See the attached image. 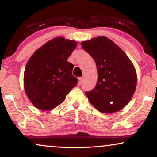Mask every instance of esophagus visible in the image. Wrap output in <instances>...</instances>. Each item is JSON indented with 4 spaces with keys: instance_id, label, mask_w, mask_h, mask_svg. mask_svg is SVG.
I'll return each instance as SVG.
<instances>
[{
    "instance_id": "esophagus-1",
    "label": "esophagus",
    "mask_w": 157,
    "mask_h": 157,
    "mask_svg": "<svg viewBox=\"0 0 157 157\" xmlns=\"http://www.w3.org/2000/svg\"><path fill=\"white\" fill-rule=\"evenodd\" d=\"M83 83V78L82 77H79L78 78V84L79 85H82Z\"/></svg>"
}]
</instances>
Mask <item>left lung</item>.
Returning <instances> with one entry per match:
<instances>
[{"mask_svg": "<svg viewBox=\"0 0 157 157\" xmlns=\"http://www.w3.org/2000/svg\"><path fill=\"white\" fill-rule=\"evenodd\" d=\"M82 48L96 62L98 80L95 88L86 95L101 112L121 110L132 99L137 76L132 62L112 40L99 36L81 43Z\"/></svg>", "mask_w": 157, "mask_h": 157, "instance_id": "8db88e82", "label": "left lung"}]
</instances>
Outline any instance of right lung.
Returning a JSON list of instances; mask_svg holds the SVG:
<instances>
[{
    "instance_id": "right-lung-1",
    "label": "right lung",
    "mask_w": 157,
    "mask_h": 157,
    "mask_svg": "<svg viewBox=\"0 0 157 157\" xmlns=\"http://www.w3.org/2000/svg\"><path fill=\"white\" fill-rule=\"evenodd\" d=\"M77 43L57 37L36 51L25 66L24 89L32 104L40 110L49 111L65 100L78 83L73 76L74 65L67 61Z\"/></svg>"
}]
</instances>
